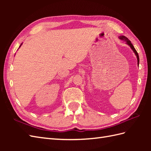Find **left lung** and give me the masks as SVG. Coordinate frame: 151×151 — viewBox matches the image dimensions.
I'll list each match as a JSON object with an SVG mask.
<instances>
[{"instance_id": "1", "label": "left lung", "mask_w": 151, "mask_h": 151, "mask_svg": "<svg viewBox=\"0 0 151 151\" xmlns=\"http://www.w3.org/2000/svg\"><path fill=\"white\" fill-rule=\"evenodd\" d=\"M119 38L121 40H123V41H125L127 42V43L131 47V49H132V50H133V51L134 52V53L136 54V56H137V63L139 64V55H138V53L137 52V51H136V50L135 49V48H134V47L133 46V45L132 44V43H131V41L128 39V38L127 37H125V36H120L119 37Z\"/></svg>"}]
</instances>
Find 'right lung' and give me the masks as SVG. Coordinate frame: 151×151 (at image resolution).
Here are the masks:
<instances>
[{
	"label": "right lung",
	"instance_id": "1",
	"mask_svg": "<svg viewBox=\"0 0 151 151\" xmlns=\"http://www.w3.org/2000/svg\"><path fill=\"white\" fill-rule=\"evenodd\" d=\"M22 45V44H21ZM21 45H20V47H21Z\"/></svg>",
	"mask_w": 151,
	"mask_h": 151
}]
</instances>
